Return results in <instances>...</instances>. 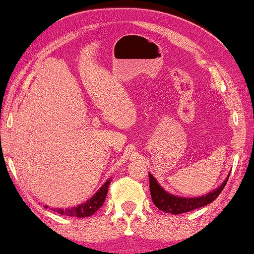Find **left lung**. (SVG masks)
I'll list each match as a JSON object with an SVG mask.
<instances>
[{"instance_id": "1", "label": "left lung", "mask_w": 254, "mask_h": 254, "mask_svg": "<svg viewBox=\"0 0 254 254\" xmlns=\"http://www.w3.org/2000/svg\"><path fill=\"white\" fill-rule=\"evenodd\" d=\"M150 178V192H151V198L152 201L155 203L156 207L159 210L164 211L165 213H171V214H181L185 212H190L195 208L206 206L207 204L212 203L218 195L220 194V192L223 191V189L225 188L229 178L225 179V182L221 184L217 190L210 192L208 194L201 195L198 198H182L177 197V195L170 194L168 192L164 191L162 189L157 181L152 175L149 176Z\"/></svg>"}]
</instances>
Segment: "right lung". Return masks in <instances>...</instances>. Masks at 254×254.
Listing matches in <instances>:
<instances>
[{"label": "right lung", "instance_id": "add662e5", "mask_svg": "<svg viewBox=\"0 0 254 254\" xmlns=\"http://www.w3.org/2000/svg\"><path fill=\"white\" fill-rule=\"evenodd\" d=\"M109 184H110V181L105 183V184L99 189L97 193H96L91 199H89V200L84 204L78 205V206H75L71 208H65V210H62V208H55L54 211H56V212L60 214H63V216H68V217L85 218V217L92 216L98 208L103 206L105 198H107Z\"/></svg>", "mask_w": 254, "mask_h": 254}]
</instances>
